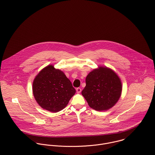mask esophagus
Returning <instances> with one entry per match:
<instances>
[{"label": "esophagus", "instance_id": "obj_1", "mask_svg": "<svg viewBox=\"0 0 155 155\" xmlns=\"http://www.w3.org/2000/svg\"><path fill=\"white\" fill-rule=\"evenodd\" d=\"M76 90H77V92L78 93H81V88H77V89H76Z\"/></svg>", "mask_w": 155, "mask_h": 155}]
</instances>
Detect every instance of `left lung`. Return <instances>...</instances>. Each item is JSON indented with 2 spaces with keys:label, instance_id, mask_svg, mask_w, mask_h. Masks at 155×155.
<instances>
[{
  "label": "left lung",
  "instance_id": "left-lung-1",
  "mask_svg": "<svg viewBox=\"0 0 155 155\" xmlns=\"http://www.w3.org/2000/svg\"><path fill=\"white\" fill-rule=\"evenodd\" d=\"M86 86L81 94L88 106L97 111L112 107L120 98L122 90L120 77L112 69L99 67L86 77Z\"/></svg>",
  "mask_w": 155,
  "mask_h": 155
}]
</instances>
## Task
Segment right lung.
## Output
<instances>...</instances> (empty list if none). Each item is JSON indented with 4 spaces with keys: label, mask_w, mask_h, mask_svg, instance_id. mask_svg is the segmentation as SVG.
Returning <instances> with one entry per match:
<instances>
[{
    "label": "right lung",
    "mask_w": 155,
    "mask_h": 155,
    "mask_svg": "<svg viewBox=\"0 0 155 155\" xmlns=\"http://www.w3.org/2000/svg\"><path fill=\"white\" fill-rule=\"evenodd\" d=\"M75 92L64 72L52 65L41 69L33 83L36 102L43 109L53 113L64 109Z\"/></svg>",
    "instance_id": "add662e5"
}]
</instances>
